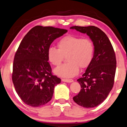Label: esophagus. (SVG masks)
I'll list each match as a JSON object with an SVG mask.
<instances>
[{"instance_id":"esophagus-1","label":"esophagus","mask_w":127,"mask_h":127,"mask_svg":"<svg viewBox=\"0 0 127 127\" xmlns=\"http://www.w3.org/2000/svg\"><path fill=\"white\" fill-rule=\"evenodd\" d=\"M62 81H63V82H68V83H70V82H73V79H62Z\"/></svg>"}]
</instances>
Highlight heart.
<instances>
[{"label":"heart","instance_id":"heart-1","mask_svg":"<svg viewBox=\"0 0 127 127\" xmlns=\"http://www.w3.org/2000/svg\"><path fill=\"white\" fill-rule=\"evenodd\" d=\"M58 49L49 47L47 51L48 61L54 66L60 65L65 56L67 63L54 70L56 75L64 78H71L77 75L81 68H87L91 63L94 55V45L88 38L68 35L58 42Z\"/></svg>","mask_w":127,"mask_h":127}]
</instances>
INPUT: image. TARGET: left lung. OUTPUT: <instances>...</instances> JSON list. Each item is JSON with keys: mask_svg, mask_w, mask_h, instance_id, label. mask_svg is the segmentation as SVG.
I'll list each match as a JSON object with an SVG mask.
<instances>
[{"mask_svg": "<svg viewBox=\"0 0 127 127\" xmlns=\"http://www.w3.org/2000/svg\"><path fill=\"white\" fill-rule=\"evenodd\" d=\"M86 33L94 45V55L82 78L77 81L81 89L73 99L81 107L93 108L107 98L114 85L117 61L115 52L106 34L94 26H72Z\"/></svg>", "mask_w": 127, "mask_h": 127, "instance_id": "obj_1", "label": "left lung"}]
</instances>
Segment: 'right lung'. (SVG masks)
<instances>
[{
	"instance_id": "add662e5",
	"label": "right lung",
	"mask_w": 127,
	"mask_h": 127,
	"mask_svg": "<svg viewBox=\"0 0 127 127\" xmlns=\"http://www.w3.org/2000/svg\"><path fill=\"white\" fill-rule=\"evenodd\" d=\"M67 32L52 26H36L20 42L14 58L12 81L25 104L39 107L51 100L55 87L61 80L52 73L47 51L55 39Z\"/></svg>"
}]
</instances>
